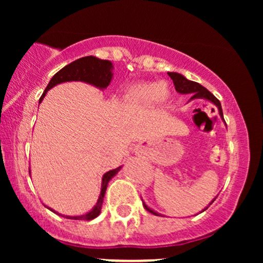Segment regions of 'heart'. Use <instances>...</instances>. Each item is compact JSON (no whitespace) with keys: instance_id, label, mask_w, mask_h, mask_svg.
<instances>
[{"instance_id":"1","label":"heart","mask_w":263,"mask_h":263,"mask_svg":"<svg viewBox=\"0 0 263 263\" xmlns=\"http://www.w3.org/2000/svg\"><path fill=\"white\" fill-rule=\"evenodd\" d=\"M170 98V89L164 83H141L128 87L125 102L128 107H147Z\"/></svg>"}]
</instances>
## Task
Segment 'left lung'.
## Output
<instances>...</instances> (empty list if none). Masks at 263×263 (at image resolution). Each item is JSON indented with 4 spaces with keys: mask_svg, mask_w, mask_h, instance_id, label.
I'll use <instances>...</instances> for the list:
<instances>
[{
    "mask_svg": "<svg viewBox=\"0 0 263 263\" xmlns=\"http://www.w3.org/2000/svg\"><path fill=\"white\" fill-rule=\"evenodd\" d=\"M168 75H170L171 79L173 80V84H174V86H176V90L179 93H192L193 96L190 98V100H193V99H206V100L211 101L214 105H216V107L219 108L220 116L224 119V116H222L221 104H220V101L209 91V90L205 89V87L203 85H200L199 83L188 80L186 78H184L183 75H180L178 73H168ZM213 201H211V203H213ZM143 206H144V209H146L147 211H149V213L155 214V215H159V214H157L156 211H153L144 203H143Z\"/></svg>",
    "mask_w": 263,
    "mask_h": 263,
    "instance_id": "obj_1",
    "label": "left lung"
}]
</instances>
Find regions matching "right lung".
<instances>
[{"label": "right lung", "instance_id": "obj_1", "mask_svg": "<svg viewBox=\"0 0 263 263\" xmlns=\"http://www.w3.org/2000/svg\"><path fill=\"white\" fill-rule=\"evenodd\" d=\"M112 63L110 60H102L96 58V57H84V58H80L75 62L70 63L66 66L57 73L54 77L50 79L49 84H48L47 87H45L43 95L39 99V104L43 100L45 93L49 89H52L53 86L58 85L60 83H65V81H85V83L91 84V85L99 87V89H105V87L108 86L111 79H112ZM121 167L116 168V170L108 171L107 173L104 174L102 177V184H101V193L100 197L98 199V203H96L95 206L92 208L91 211L85 214V215L80 216H66L63 215L66 219H73V220H92L95 219L96 216H99V214L101 213V206L102 201H104L105 192H106L107 184L110 182V179L112 178L115 174L117 173ZM31 173V172H29ZM50 209V208H48ZM52 210V209H50ZM53 213L55 211L52 210ZM58 214V213H55ZM60 215V214H58Z\"/></svg>", "mask_w": 263, "mask_h": 263}]
</instances>
